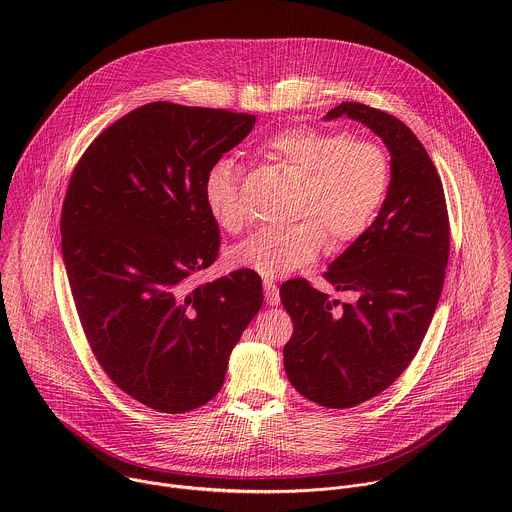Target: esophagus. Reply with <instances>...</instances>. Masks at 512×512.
I'll return each mask as SVG.
<instances>
[{
	"mask_svg": "<svg viewBox=\"0 0 512 512\" xmlns=\"http://www.w3.org/2000/svg\"><path fill=\"white\" fill-rule=\"evenodd\" d=\"M263 289H265V300L269 306H277L281 300H279V287L275 285V281L271 279H265L263 281Z\"/></svg>",
	"mask_w": 512,
	"mask_h": 512,
	"instance_id": "esophagus-1",
	"label": "esophagus"
}]
</instances>
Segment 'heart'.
Instances as JSON below:
<instances>
[{
    "label": "heart",
    "instance_id": "b5f03b06",
    "mask_svg": "<svg viewBox=\"0 0 512 512\" xmlns=\"http://www.w3.org/2000/svg\"><path fill=\"white\" fill-rule=\"evenodd\" d=\"M261 152L271 162L300 176L294 214L302 221L261 229L231 251L237 267L263 277H283L312 263L326 245L342 247L367 233L389 190V160L373 141L352 139L346 131L287 127L269 137ZM212 221L227 233H239L247 204L233 160L210 166L202 186Z\"/></svg>",
    "mask_w": 512,
    "mask_h": 512
}]
</instances>
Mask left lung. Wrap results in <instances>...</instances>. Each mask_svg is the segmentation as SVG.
Segmentation results:
<instances>
[{"mask_svg":"<svg viewBox=\"0 0 512 512\" xmlns=\"http://www.w3.org/2000/svg\"><path fill=\"white\" fill-rule=\"evenodd\" d=\"M360 121L391 154V182L379 216L324 273L342 304L306 279L281 285L294 334L283 346L289 383L306 399L348 409L391 387L409 367L442 296L450 257L444 186L421 141L397 117L362 103H340L324 119Z\"/></svg>","mask_w":512,"mask_h":512,"instance_id":"obj_1","label":"left lung"}]
</instances>
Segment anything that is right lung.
<instances>
[{
    "mask_svg": "<svg viewBox=\"0 0 512 512\" xmlns=\"http://www.w3.org/2000/svg\"><path fill=\"white\" fill-rule=\"evenodd\" d=\"M255 115L156 101L109 125L79 160L62 204L64 267L89 346L109 379L162 413L208 403L263 304L237 269L190 287L221 235L202 186Z\"/></svg>",
    "mask_w": 512,
    "mask_h": 512,
    "instance_id": "add662e5",
    "label": "right lung"
}]
</instances>
